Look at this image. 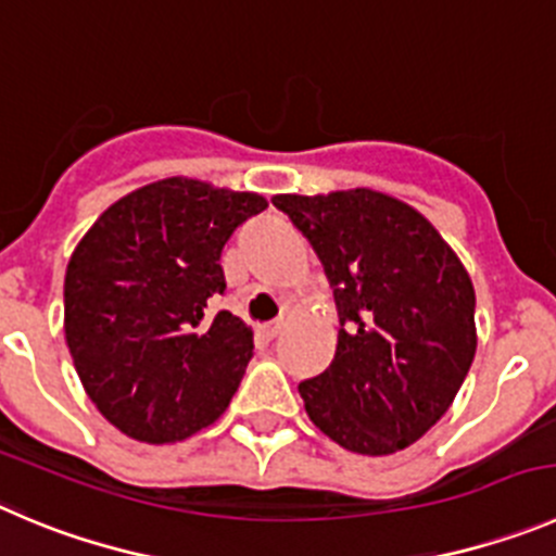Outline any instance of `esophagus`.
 Instances as JSON below:
<instances>
[{"mask_svg":"<svg viewBox=\"0 0 556 556\" xmlns=\"http://www.w3.org/2000/svg\"><path fill=\"white\" fill-rule=\"evenodd\" d=\"M282 329H285V320H271V324L261 326V331L268 337V340H274V337H277Z\"/></svg>","mask_w":556,"mask_h":556,"instance_id":"esophagus-1","label":"esophagus"}]
</instances>
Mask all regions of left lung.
<instances>
[{"label":"left lung","mask_w":556,"mask_h":556,"mask_svg":"<svg viewBox=\"0 0 556 556\" xmlns=\"http://www.w3.org/2000/svg\"><path fill=\"white\" fill-rule=\"evenodd\" d=\"M334 290L331 365L299 383L309 419L359 455H392L447 414L477 351L475 288L433 225L372 189L277 194Z\"/></svg>","instance_id":"8db88e82"}]
</instances>
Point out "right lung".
I'll return each mask as SVG.
<instances>
[{
    "mask_svg": "<svg viewBox=\"0 0 556 556\" xmlns=\"http://www.w3.org/2000/svg\"><path fill=\"white\" fill-rule=\"evenodd\" d=\"M266 207L254 191L164 178L109 205L71 254L67 349L98 412L137 442H184L230 406L252 329L207 302L227 288L232 230Z\"/></svg>",
    "mask_w": 556,
    "mask_h": 556,
    "instance_id": "add662e5",
    "label": "right lung"
}]
</instances>
